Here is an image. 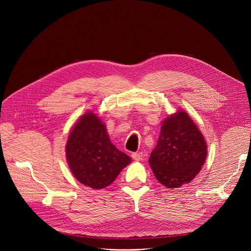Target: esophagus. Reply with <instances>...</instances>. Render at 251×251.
<instances>
[{"label":"esophagus","mask_w":251,"mask_h":251,"mask_svg":"<svg viewBox=\"0 0 251 251\" xmlns=\"http://www.w3.org/2000/svg\"><path fill=\"white\" fill-rule=\"evenodd\" d=\"M132 158L135 161H141L143 159V154L142 153H133L132 154Z\"/></svg>","instance_id":"1"}]
</instances>
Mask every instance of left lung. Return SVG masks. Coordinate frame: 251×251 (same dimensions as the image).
Wrapping results in <instances>:
<instances>
[{
	"label": "left lung",
	"instance_id": "1",
	"mask_svg": "<svg viewBox=\"0 0 251 251\" xmlns=\"http://www.w3.org/2000/svg\"><path fill=\"white\" fill-rule=\"evenodd\" d=\"M206 156L207 144L202 133L184 109H178L162 122L149 164L159 183L176 189L194 180Z\"/></svg>",
	"mask_w": 251,
	"mask_h": 251
}]
</instances>
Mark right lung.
Listing matches in <instances>:
<instances>
[{
  "label": "right lung",
  "instance_id": "1",
  "mask_svg": "<svg viewBox=\"0 0 251 251\" xmlns=\"http://www.w3.org/2000/svg\"><path fill=\"white\" fill-rule=\"evenodd\" d=\"M65 157L76 180L96 190L111 185L132 162L112 144L106 125L94 111L84 113L70 130Z\"/></svg>",
  "mask_w": 251,
  "mask_h": 251
}]
</instances>
